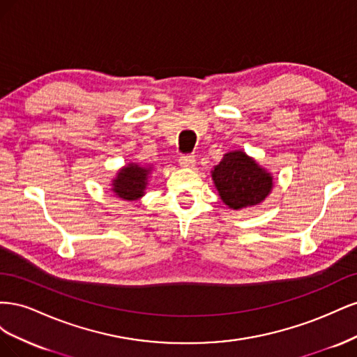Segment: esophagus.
<instances>
[{"label":"esophagus","mask_w":357,"mask_h":357,"mask_svg":"<svg viewBox=\"0 0 357 357\" xmlns=\"http://www.w3.org/2000/svg\"><path fill=\"white\" fill-rule=\"evenodd\" d=\"M178 164L181 167H185V168L192 167L193 164H195V156H193V155H181L180 159H178Z\"/></svg>","instance_id":"esophagus-1"}]
</instances>
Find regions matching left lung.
<instances>
[{
	"label": "left lung",
	"instance_id": "obj_1",
	"mask_svg": "<svg viewBox=\"0 0 357 357\" xmlns=\"http://www.w3.org/2000/svg\"><path fill=\"white\" fill-rule=\"evenodd\" d=\"M211 176L222 201L234 210L262 202L273 188V177L241 150L226 153Z\"/></svg>",
	"mask_w": 357,
	"mask_h": 357
}]
</instances>
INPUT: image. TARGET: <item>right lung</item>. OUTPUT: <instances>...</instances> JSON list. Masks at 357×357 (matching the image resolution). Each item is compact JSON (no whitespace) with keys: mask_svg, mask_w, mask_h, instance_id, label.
<instances>
[{"mask_svg":"<svg viewBox=\"0 0 357 357\" xmlns=\"http://www.w3.org/2000/svg\"><path fill=\"white\" fill-rule=\"evenodd\" d=\"M149 172V168L129 164L126 168L119 172L117 177L113 180L112 190L119 198L135 201L144 195Z\"/></svg>","mask_w":357,"mask_h":357,"instance_id":"add662e5","label":"right lung"}]
</instances>
